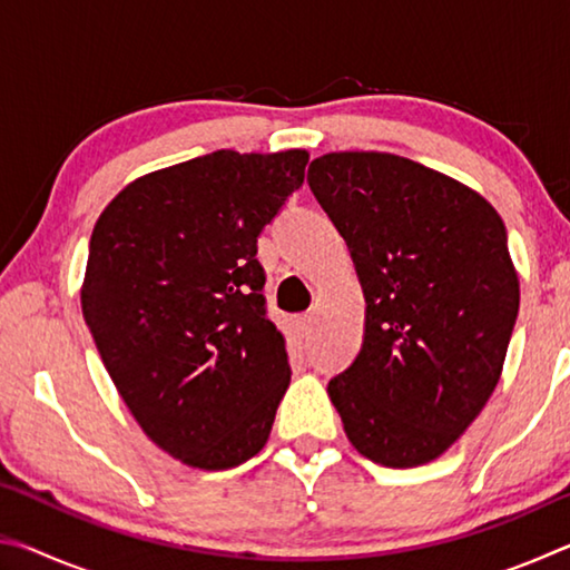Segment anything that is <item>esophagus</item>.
Listing matches in <instances>:
<instances>
[{
    "instance_id": "34e87169",
    "label": "esophagus",
    "mask_w": 570,
    "mask_h": 570,
    "mask_svg": "<svg viewBox=\"0 0 570 570\" xmlns=\"http://www.w3.org/2000/svg\"><path fill=\"white\" fill-rule=\"evenodd\" d=\"M298 330H302L304 334H308L312 332V326H314V316L312 314H304V316H298Z\"/></svg>"
}]
</instances>
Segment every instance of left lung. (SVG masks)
<instances>
[{"label": "left lung", "mask_w": 570, "mask_h": 570, "mask_svg": "<svg viewBox=\"0 0 570 570\" xmlns=\"http://www.w3.org/2000/svg\"><path fill=\"white\" fill-rule=\"evenodd\" d=\"M308 188L350 246L364 342L330 400L360 455L440 458L503 372L520 284L498 210L465 183L377 150L326 153Z\"/></svg>", "instance_id": "1"}]
</instances>
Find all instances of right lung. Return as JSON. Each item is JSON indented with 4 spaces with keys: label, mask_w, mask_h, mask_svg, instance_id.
Wrapping results in <instances>:
<instances>
[{
    "label": "right lung",
    "mask_w": 570,
    "mask_h": 570,
    "mask_svg": "<svg viewBox=\"0 0 570 570\" xmlns=\"http://www.w3.org/2000/svg\"><path fill=\"white\" fill-rule=\"evenodd\" d=\"M306 163L208 153L135 178L92 228L85 322L135 422L188 468H236L272 435L292 370L256 238Z\"/></svg>",
    "instance_id": "1"
}]
</instances>
